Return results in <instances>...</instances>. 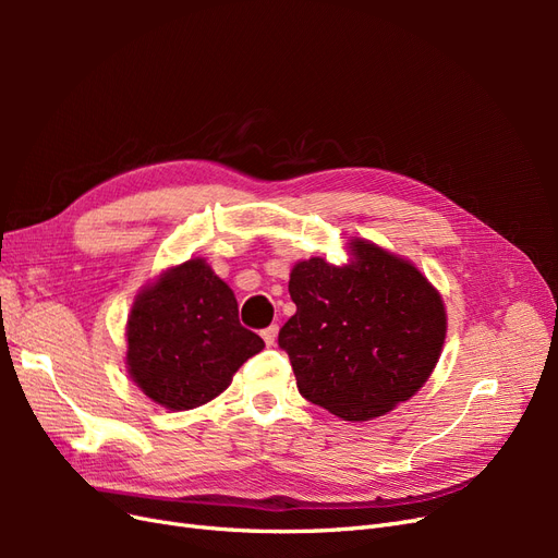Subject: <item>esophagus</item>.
<instances>
[{
  "label": "esophagus",
  "mask_w": 558,
  "mask_h": 558,
  "mask_svg": "<svg viewBox=\"0 0 558 558\" xmlns=\"http://www.w3.org/2000/svg\"><path fill=\"white\" fill-rule=\"evenodd\" d=\"M277 332H279V326L277 324H272V326H267L260 335H263V340H265V344L267 347H272L275 342H277Z\"/></svg>",
  "instance_id": "obj_1"
}]
</instances>
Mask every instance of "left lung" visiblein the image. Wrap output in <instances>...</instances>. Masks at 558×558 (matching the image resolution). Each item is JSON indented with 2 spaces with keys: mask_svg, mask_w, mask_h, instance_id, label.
Here are the masks:
<instances>
[{
  "mask_svg": "<svg viewBox=\"0 0 558 558\" xmlns=\"http://www.w3.org/2000/svg\"><path fill=\"white\" fill-rule=\"evenodd\" d=\"M353 263L293 267L298 312L279 330L302 398L344 421L381 416L430 377L447 332L442 298L418 269L365 240Z\"/></svg>",
  "mask_w": 558,
  "mask_h": 558,
  "instance_id": "left-lung-1",
  "label": "left lung"
}]
</instances>
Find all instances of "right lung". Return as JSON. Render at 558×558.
Segmentation results:
<instances>
[{
    "instance_id": "obj_1",
    "label": "right lung",
    "mask_w": 558,
    "mask_h": 558,
    "mask_svg": "<svg viewBox=\"0 0 558 558\" xmlns=\"http://www.w3.org/2000/svg\"><path fill=\"white\" fill-rule=\"evenodd\" d=\"M265 342L240 324L228 283L193 258L134 300L128 367L142 391L167 410H193L223 393Z\"/></svg>"
}]
</instances>
